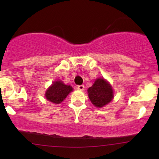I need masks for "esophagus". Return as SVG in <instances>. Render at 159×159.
I'll return each instance as SVG.
<instances>
[{
	"instance_id": "obj_1",
	"label": "esophagus",
	"mask_w": 159,
	"mask_h": 159,
	"mask_svg": "<svg viewBox=\"0 0 159 159\" xmlns=\"http://www.w3.org/2000/svg\"><path fill=\"white\" fill-rule=\"evenodd\" d=\"M78 90H84V85H78Z\"/></svg>"
}]
</instances>
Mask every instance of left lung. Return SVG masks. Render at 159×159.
Wrapping results in <instances>:
<instances>
[{
  "label": "left lung",
  "instance_id": "obj_1",
  "mask_svg": "<svg viewBox=\"0 0 159 159\" xmlns=\"http://www.w3.org/2000/svg\"><path fill=\"white\" fill-rule=\"evenodd\" d=\"M87 93L91 102L97 107L107 105L114 98L112 87L103 78L96 79L92 87H89Z\"/></svg>",
  "mask_w": 159,
  "mask_h": 159
}]
</instances>
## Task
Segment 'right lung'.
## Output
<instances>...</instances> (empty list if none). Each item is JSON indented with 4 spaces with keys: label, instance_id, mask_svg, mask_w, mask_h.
Segmentation results:
<instances>
[{
    "label": "right lung",
    "instance_id": "add662e5",
    "mask_svg": "<svg viewBox=\"0 0 159 159\" xmlns=\"http://www.w3.org/2000/svg\"><path fill=\"white\" fill-rule=\"evenodd\" d=\"M72 90L73 89L70 85H66L61 81H55L48 87L45 96L51 102L60 104Z\"/></svg>",
    "mask_w": 159,
    "mask_h": 159
}]
</instances>
